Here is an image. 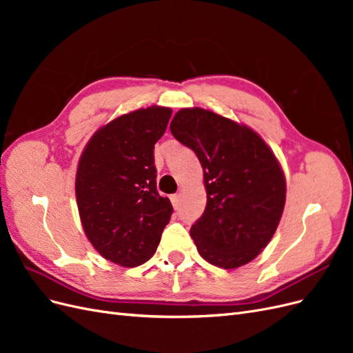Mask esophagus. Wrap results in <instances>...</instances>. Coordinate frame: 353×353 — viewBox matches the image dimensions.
<instances>
[{
	"label": "esophagus",
	"instance_id": "esophagus-1",
	"mask_svg": "<svg viewBox=\"0 0 353 353\" xmlns=\"http://www.w3.org/2000/svg\"><path fill=\"white\" fill-rule=\"evenodd\" d=\"M170 201H172L174 208H175V209H178V206H179V194H174V196H170Z\"/></svg>",
	"mask_w": 353,
	"mask_h": 353
}]
</instances>
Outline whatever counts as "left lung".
<instances>
[{"instance_id":"8db88e82","label":"left lung","mask_w":353,"mask_h":353,"mask_svg":"<svg viewBox=\"0 0 353 353\" xmlns=\"http://www.w3.org/2000/svg\"><path fill=\"white\" fill-rule=\"evenodd\" d=\"M170 132L203 168L206 209L190 230L200 256L219 268L249 263L271 241L285 203L284 172L249 126L200 108L181 109Z\"/></svg>"}]
</instances>
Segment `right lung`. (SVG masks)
Returning a JSON list of instances; mask_svg holds the SVG:
<instances>
[{
	"instance_id": "right-lung-1",
	"label": "right lung",
	"mask_w": 353,
	"mask_h": 353,
	"mask_svg": "<svg viewBox=\"0 0 353 353\" xmlns=\"http://www.w3.org/2000/svg\"><path fill=\"white\" fill-rule=\"evenodd\" d=\"M170 114L152 105L116 117L79 159L74 191L83 231L104 259L125 268L152 258L174 212L157 193L154 166V144Z\"/></svg>"
}]
</instances>
